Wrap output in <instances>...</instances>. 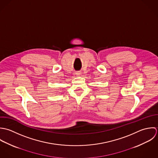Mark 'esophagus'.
Returning a JSON list of instances; mask_svg holds the SVG:
<instances>
[{
    "label": "esophagus",
    "mask_w": 158,
    "mask_h": 158,
    "mask_svg": "<svg viewBox=\"0 0 158 158\" xmlns=\"http://www.w3.org/2000/svg\"><path fill=\"white\" fill-rule=\"evenodd\" d=\"M76 74L78 76H79L80 75V73H79V72H77L76 73Z\"/></svg>",
    "instance_id": "obj_1"
}]
</instances>
